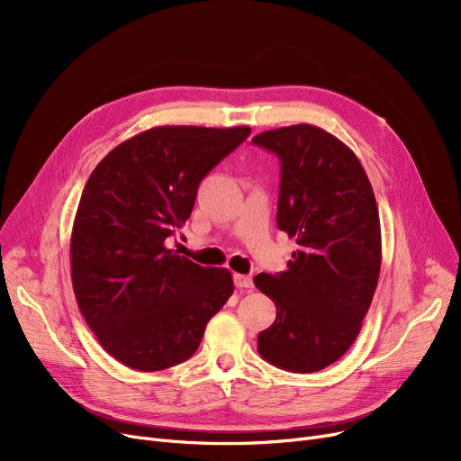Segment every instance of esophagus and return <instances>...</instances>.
I'll return each instance as SVG.
<instances>
[{"mask_svg": "<svg viewBox=\"0 0 461 461\" xmlns=\"http://www.w3.org/2000/svg\"><path fill=\"white\" fill-rule=\"evenodd\" d=\"M233 282H235V285L240 287V289H250V287H254V280H252V276H249V275H235V276H233Z\"/></svg>", "mask_w": 461, "mask_h": 461, "instance_id": "1", "label": "esophagus"}]
</instances>
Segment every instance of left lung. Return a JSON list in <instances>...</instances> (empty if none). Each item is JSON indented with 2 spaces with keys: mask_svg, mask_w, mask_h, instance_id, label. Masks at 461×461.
Masks as SVG:
<instances>
[{
  "mask_svg": "<svg viewBox=\"0 0 461 461\" xmlns=\"http://www.w3.org/2000/svg\"><path fill=\"white\" fill-rule=\"evenodd\" d=\"M252 141L280 160L276 224L299 245L287 271L254 276L276 304V320L259 332L258 351L287 372H318L351 348L375 294V196L357 155L320 127L265 131Z\"/></svg>",
  "mask_w": 461,
  "mask_h": 461,
  "instance_id": "1",
  "label": "left lung"
}]
</instances>
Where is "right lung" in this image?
I'll return each instance as SVG.
<instances>
[{"mask_svg": "<svg viewBox=\"0 0 461 461\" xmlns=\"http://www.w3.org/2000/svg\"><path fill=\"white\" fill-rule=\"evenodd\" d=\"M250 132L153 127L119 143L89 176L70 235L72 289L96 340L125 366L181 365L231 297L228 269L202 267L166 239L190 218L202 179Z\"/></svg>", "mask_w": 461, "mask_h": 461, "instance_id": "right-lung-1", "label": "right lung"}]
</instances>
